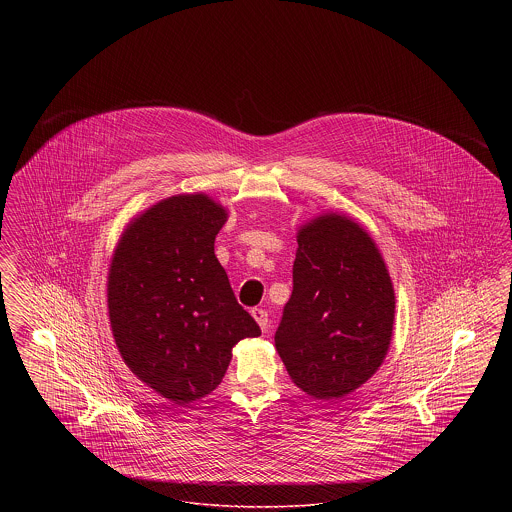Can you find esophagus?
Segmentation results:
<instances>
[{
    "label": "esophagus",
    "mask_w": 512,
    "mask_h": 512,
    "mask_svg": "<svg viewBox=\"0 0 512 512\" xmlns=\"http://www.w3.org/2000/svg\"><path fill=\"white\" fill-rule=\"evenodd\" d=\"M251 315H253V318L257 320V324L261 326V330L263 332H268V313L265 311V309H251Z\"/></svg>",
    "instance_id": "esophagus-1"
}]
</instances>
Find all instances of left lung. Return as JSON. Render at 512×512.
Segmentation results:
<instances>
[{"instance_id": "1", "label": "left lung", "mask_w": 512, "mask_h": 512, "mask_svg": "<svg viewBox=\"0 0 512 512\" xmlns=\"http://www.w3.org/2000/svg\"><path fill=\"white\" fill-rule=\"evenodd\" d=\"M393 318L390 272L365 228L340 213L301 224L274 336L293 384L326 401L361 388L388 355Z\"/></svg>"}]
</instances>
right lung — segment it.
Listing matches in <instances>:
<instances>
[{
    "label": "right lung",
    "mask_w": 512,
    "mask_h": 512,
    "mask_svg": "<svg viewBox=\"0 0 512 512\" xmlns=\"http://www.w3.org/2000/svg\"><path fill=\"white\" fill-rule=\"evenodd\" d=\"M226 220L203 192L171 195L126 224L111 257L107 309L122 361L174 405L215 390L232 347L261 336L215 255Z\"/></svg>",
    "instance_id": "1"
}]
</instances>
